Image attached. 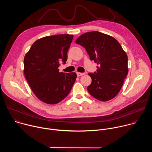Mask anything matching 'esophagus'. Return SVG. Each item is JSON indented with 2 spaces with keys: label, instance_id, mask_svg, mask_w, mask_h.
Wrapping results in <instances>:
<instances>
[{
  "label": "esophagus",
  "instance_id": "34e87169",
  "mask_svg": "<svg viewBox=\"0 0 152 152\" xmlns=\"http://www.w3.org/2000/svg\"><path fill=\"white\" fill-rule=\"evenodd\" d=\"M85 75V73H79V72H77V76H83V75Z\"/></svg>",
  "mask_w": 152,
  "mask_h": 152
}]
</instances>
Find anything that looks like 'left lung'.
Here are the masks:
<instances>
[{
  "label": "left lung",
  "instance_id": "obj_1",
  "mask_svg": "<svg viewBox=\"0 0 152 152\" xmlns=\"http://www.w3.org/2000/svg\"><path fill=\"white\" fill-rule=\"evenodd\" d=\"M76 44L85 48L90 59L100 67L88 73L91 83L87 90L100 101L114 98L120 92L128 73L127 56L114 37L98 31L86 32L77 38Z\"/></svg>",
  "mask_w": 152,
  "mask_h": 152
}]
</instances>
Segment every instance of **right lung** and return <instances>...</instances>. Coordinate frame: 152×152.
I'll use <instances>...</instances> for the list:
<instances>
[{"label": "right lung", "instance_id": "right-lung-1", "mask_svg": "<svg viewBox=\"0 0 152 152\" xmlns=\"http://www.w3.org/2000/svg\"><path fill=\"white\" fill-rule=\"evenodd\" d=\"M73 35L47 36L35 41L24 58V75L36 97L55 104L66 98L77 77L76 73L59 72L66 63Z\"/></svg>", "mask_w": 152, "mask_h": 152}]
</instances>
